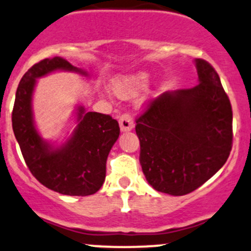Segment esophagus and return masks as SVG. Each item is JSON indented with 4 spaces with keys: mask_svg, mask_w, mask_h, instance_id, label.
Instances as JSON below:
<instances>
[{
    "mask_svg": "<svg viewBox=\"0 0 251 251\" xmlns=\"http://www.w3.org/2000/svg\"><path fill=\"white\" fill-rule=\"evenodd\" d=\"M120 128L122 131H129L134 128V120L130 114H123L120 117Z\"/></svg>",
    "mask_w": 251,
    "mask_h": 251,
    "instance_id": "esophagus-1",
    "label": "esophagus"
}]
</instances>
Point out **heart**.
Returning <instances> with one entry per match:
<instances>
[{"label": "heart", "instance_id": "heart-1", "mask_svg": "<svg viewBox=\"0 0 251 251\" xmlns=\"http://www.w3.org/2000/svg\"><path fill=\"white\" fill-rule=\"evenodd\" d=\"M148 82L146 73H137L133 75H122L112 80V90L117 96L130 97L145 87Z\"/></svg>", "mask_w": 251, "mask_h": 251}]
</instances>
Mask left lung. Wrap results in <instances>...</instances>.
Masks as SVG:
<instances>
[{"label": "left lung", "mask_w": 251, "mask_h": 251, "mask_svg": "<svg viewBox=\"0 0 251 251\" xmlns=\"http://www.w3.org/2000/svg\"><path fill=\"white\" fill-rule=\"evenodd\" d=\"M195 87L165 92L136 118L140 164L157 191L182 196L217 174L232 148V107L220 77L195 60Z\"/></svg>", "instance_id": "8db88e82"}]
</instances>
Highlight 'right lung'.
<instances>
[{
    "mask_svg": "<svg viewBox=\"0 0 251 251\" xmlns=\"http://www.w3.org/2000/svg\"><path fill=\"white\" fill-rule=\"evenodd\" d=\"M55 71L87 73L62 57L45 58L32 66L18 86L12 125L25 163L31 174L49 189L63 195L87 196L103 185L106 159L120 136L118 122L110 115L77 109V126L71 139L58 148L44 141L32 114L36 79Z\"/></svg>",
    "mask_w": 251,
    "mask_h": 251,
    "instance_id": "1",
    "label": "right lung"
}]
</instances>
